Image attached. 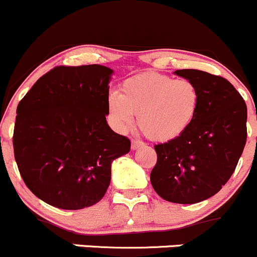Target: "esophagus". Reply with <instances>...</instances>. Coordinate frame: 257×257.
<instances>
[{
	"instance_id": "34e87169",
	"label": "esophagus",
	"mask_w": 257,
	"mask_h": 257,
	"mask_svg": "<svg viewBox=\"0 0 257 257\" xmlns=\"http://www.w3.org/2000/svg\"><path fill=\"white\" fill-rule=\"evenodd\" d=\"M145 144L142 141H139V140H132L131 141V149L132 150H139L141 147H144Z\"/></svg>"
}]
</instances>
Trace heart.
Wrapping results in <instances>:
<instances>
[{
	"instance_id": "heart-1",
	"label": "heart",
	"mask_w": 257,
	"mask_h": 257,
	"mask_svg": "<svg viewBox=\"0 0 257 257\" xmlns=\"http://www.w3.org/2000/svg\"><path fill=\"white\" fill-rule=\"evenodd\" d=\"M199 105V90L191 81L142 73L123 81L118 93L108 95L107 113L117 131H127L137 116V126L150 140L167 142L187 131Z\"/></svg>"
}]
</instances>
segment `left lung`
I'll use <instances>...</instances> for the list:
<instances>
[{
	"label": "left lung",
	"mask_w": 257,
	"mask_h": 257,
	"mask_svg": "<svg viewBox=\"0 0 257 257\" xmlns=\"http://www.w3.org/2000/svg\"><path fill=\"white\" fill-rule=\"evenodd\" d=\"M175 75L197 87L199 111L185 134L155 146L157 162L150 180L166 201L196 204L217 194L235 171L247 137V107L221 76L200 70Z\"/></svg>",
	"instance_id": "obj_1"
}]
</instances>
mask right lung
Masks as SVG:
<instances>
[{
	"instance_id": "1",
	"label": "right lung",
	"mask_w": 257,
	"mask_h": 257,
	"mask_svg": "<svg viewBox=\"0 0 257 257\" xmlns=\"http://www.w3.org/2000/svg\"><path fill=\"white\" fill-rule=\"evenodd\" d=\"M106 66H58L20 101L14 131L15 160L26 186L62 210L97 204L108 189L111 164L131 142L106 121Z\"/></svg>"
}]
</instances>
